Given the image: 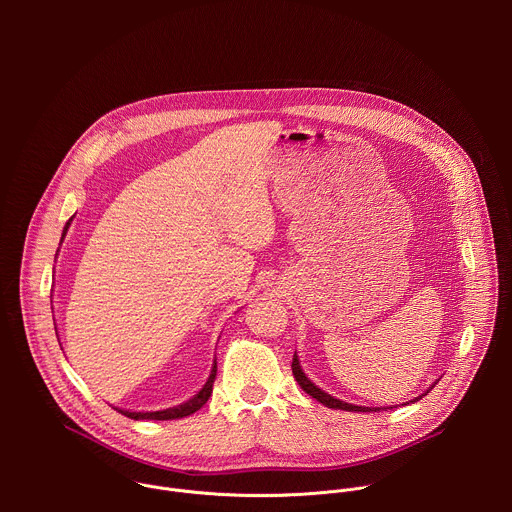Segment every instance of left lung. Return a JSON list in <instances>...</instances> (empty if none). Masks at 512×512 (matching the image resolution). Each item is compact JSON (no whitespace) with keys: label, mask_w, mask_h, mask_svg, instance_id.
<instances>
[{"label":"left lung","mask_w":512,"mask_h":512,"mask_svg":"<svg viewBox=\"0 0 512 512\" xmlns=\"http://www.w3.org/2000/svg\"><path fill=\"white\" fill-rule=\"evenodd\" d=\"M291 373H294V377H296V381H298V385L308 393V395H312L316 401H320L322 405H326V407H330V409H342V411H362V413H367V411H379L381 407H360V405H352V403H344V401H340V399H336V397H332V395H328L326 391H322L320 387H316L308 377H306V373L302 371V367H300V358H298V354H294V362H291ZM433 387V385H431ZM431 387L425 391V393H429L431 391ZM423 393V395H425ZM421 395V397H423Z\"/></svg>","instance_id":"8db88e82"}]
</instances>
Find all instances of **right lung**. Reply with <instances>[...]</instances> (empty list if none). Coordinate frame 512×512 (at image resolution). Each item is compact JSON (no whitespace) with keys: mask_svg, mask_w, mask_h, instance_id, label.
I'll use <instances>...</instances> for the list:
<instances>
[{"mask_svg":"<svg viewBox=\"0 0 512 512\" xmlns=\"http://www.w3.org/2000/svg\"><path fill=\"white\" fill-rule=\"evenodd\" d=\"M70 221H72V218H70ZM70 221L66 223L64 231H62V239H64V235H66V231H68ZM214 377H216V360H214V364H212L210 377H208V381L204 383V387H202V389H200L192 399H188L186 403L176 405V407H170V409H162V411H123V409H119V413L127 415L129 419H158V421H166V419H180V417L192 415L194 411H198V409L208 401V397H210V393H212Z\"/></svg>","mask_w":512,"mask_h":512,"instance_id":"right-lung-1","label":"right lung"}]
</instances>
